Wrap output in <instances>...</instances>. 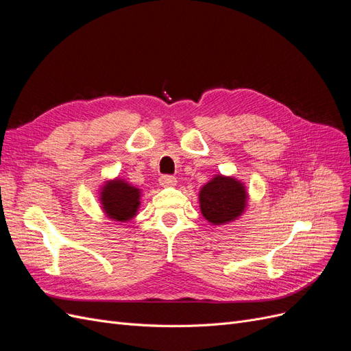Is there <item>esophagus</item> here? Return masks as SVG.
I'll return each instance as SVG.
<instances>
[{"label": "esophagus", "instance_id": "34e87169", "mask_svg": "<svg viewBox=\"0 0 351 351\" xmlns=\"http://www.w3.org/2000/svg\"><path fill=\"white\" fill-rule=\"evenodd\" d=\"M159 184L162 187H174L177 184V178L173 176H161V178H159Z\"/></svg>", "mask_w": 351, "mask_h": 351}]
</instances>
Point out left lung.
<instances>
[{
  "label": "left lung",
  "instance_id": "8db88e82",
  "mask_svg": "<svg viewBox=\"0 0 351 351\" xmlns=\"http://www.w3.org/2000/svg\"><path fill=\"white\" fill-rule=\"evenodd\" d=\"M249 206V192L234 176L215 174L199 190V208L210 226L221 227L239 219Z\"/></svg>",
  "mask_w": 351,
  "mask_h": 351
}]
</instances>
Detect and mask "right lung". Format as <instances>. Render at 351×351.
Returning a JSON list of instances; mask_svg holds the SVG:
<instances>
[{
    "label": "right lung",
    "instance_id": "add662e5",
    "mask_svg": "<svg viewBox=\"0 0 351 351\" xmlns=\"http://www.w3.org/2000/svg\"><path fill=\"white\" fill-rule=\"evenodd\" d=\"M99 205L104 215L114 222H129L139 214L142 189L125 178H107L98 190Z\"/></svg>",
    "mask_w": 351,
    "mask_h": 351
}]
</instances>
